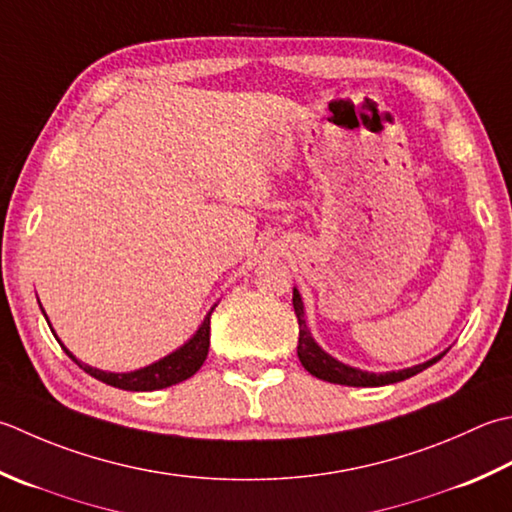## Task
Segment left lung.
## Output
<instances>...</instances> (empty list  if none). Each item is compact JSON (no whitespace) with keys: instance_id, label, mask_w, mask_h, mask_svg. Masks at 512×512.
<instances>
[{"instance_id":"1","label":"left lung","mask_w":512,"mask_h":512,"mask_svg":"<svg viewBox=\"0 0 512 512\" xmlns=\"http://www.w3.org/2000/svg\"><path fill=\"white\" fill-rule=\"evenodd\" d=\"M293 308L299 322V344H297V357L302 366L308 370L310 375L317 379H324V382L330 384H342V386H386V384H395V382H404V379L413 377L417 373H422L428 366H433L446 355L439 353L433 359H428L424 364L410 366L404 370H390V373H368V370L348 366L344 362H339L333 355H328L326 350L319 346L313 335H310V328L306 324V310L299 290L293 288Z\"/></svg>"}]
</instances>
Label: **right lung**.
<instances>
[{"instance_id":"add662e5","label":"right lung","mask_w":512,"mask_h":512,"mask_svg":"<svg viewBox=\"0 0 512 512\" xmlns=\"http://www.w3.org/2000/svg\"><path fill=\"white\" fill-rule=\"evenodd\" d=\"M217 306V304H215ZM215 306L208 310L204 322L199 324V328L195 330V335L179 346L173 353H168L166 357L157 359V362L148 364L144 368H137V370H128V373H108V370H99L95 366H88L84 362H79V359L70 353V350L62 344V339L53 335L59 344H62L64 353L73 359V362L88 373L90 377L99 379V382H104L108 386H115V388H122V390H135V393H144V390H159V388H168V386H175L179 382H184V379L193 377L202 364L206 362V355H208V346H210V315H213ZM42 308V304H39ZM44 313V308H42ZM46 317V313H44ZM48 322V317H46ZM50 326V322H48Z\"/></svg>"}]
</instances>
